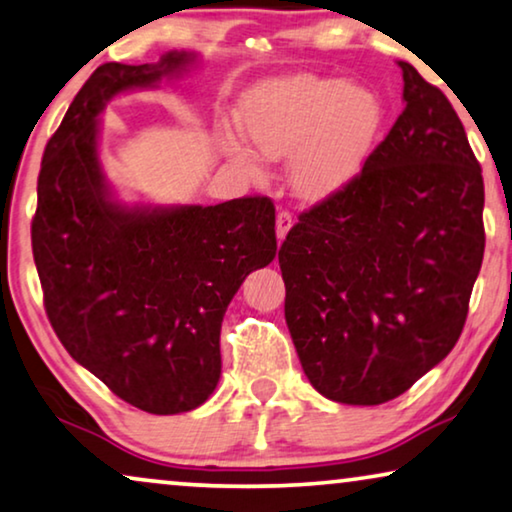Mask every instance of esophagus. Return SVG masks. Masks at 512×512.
<instances>
[{
    "instance_id": "esophagus-1",
    "label": "esophagus",
    "mask_w": 512,
    "mask_h": 512,
    "mask_svg": "<svg viewBox=\"0 0 512 512\" xmlns=\"http://www.w3.org/2000/svg\"><path fill=\"white\" fill-rule=\"evenodd\" d=\"M292 215L287 213V211H278V215H276V234H278V241H283L285 239V234L290 232V227H292Z\"/></svg>"
}]
</instances>
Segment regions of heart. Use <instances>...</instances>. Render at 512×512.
<instances>
[{"mask_svg":"<svg viewBox=\"0 0 512 512\" xmlns=\"http://www.w3.org/2000/svg\"><path fill=\"white\" fill-rule=\"evenodd\" d=\"M236 118L264 157H292L297 197L325 201L362 174L383 132L385 104L373 88L345 78L294 74L250 88ZM227 153L257 171L255 157L236 141H227Z\"/></svg>","mask_w":512,"mask_h":512,"instance_id":"obj_1","label":"heart"}]
</instances>
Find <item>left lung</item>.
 I'll use <instances>...</instances> for the list:
<instances>
[{
	"mask_svg": "<svg viewBox=\"0 0 512 512\" xmlns=\"http://www.w3.org/2000/svg\"><path fill=\"white\" fill-rule=\"evenodd\" d=\"M403 106L343 192L278 250L306 378L350 406L397 399L462 334L482 253L485 185L448 97L408 62Z\"/></svg>",
	"mask_w": 512,
	"mask_h": 512,
	"instance_id": "8db88e82",
	"label": "left lung"
}]
</instances>
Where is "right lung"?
<instances>
[{"label":"right lung","instance_id":"1","mask_svg":"<svg viewBox=\"0 0 512 512\" xmlns=\"http://www.w3.org/2000/svg\"><path fill=\"white\" fill-rule=\"evenodd\" d=\"M197 55L106 62L43 150L32 253L43 306L78 364L122 401L176 415L220 380V327L250 271L276 257L269 197L215 206H127L99 162V113L127 90L183 76Z\"/></svg>","mask_w":512,"mask_h":512}]
</instances>
